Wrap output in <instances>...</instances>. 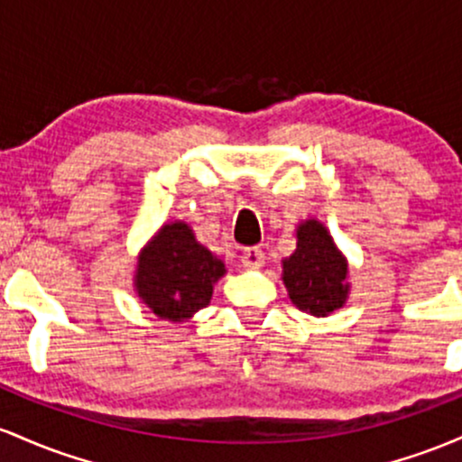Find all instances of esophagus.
Wrapping results in <instances>:
<instances>
[{
	"instance_id": "1",
	"label": "esophagus",
	"mask_w": 462,
	"mask_h": 462,
	"mask_svg": "<svg viewBox=\"0 0 462 462\" xmlns=\"http://www.w3.org/2000/svg\"><path fill=\"white\" fill-rule=\"evenodd\" d=\"M240 259L245 268H259L263 263V251L259 246H248L242 251Z\"/></svg>"
}]
</instances>
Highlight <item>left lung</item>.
Listing matches in <instances>:
<instances>
[{"instance_id":"left-lung-1","label":"left lung","mask_w":462,"mask_h":462,"mask_svg":"<svg viewBox=\"0 0 462 462\" xmlns=\"http://www.w3.org/2000/svg\"><path fill=\"white\" fill-rule=\"evenodd\" d=\"M297 251L283 259V283L300 312L328 316L343 308L346 262L320 222L308 220L297 231Z\"/></svg>"}]
</instances>
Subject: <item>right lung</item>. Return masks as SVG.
Masks as SVG:
<instances>
[{
	"mask_svg": "<svg viewBox=\"0 0 462 462\" xmlns=\"http://www.w3.org/2000/svg\"><path fill=\"white\" fill-rule=\"evenodd\" d=\"M222 259L199 245L185 222L165 225L137 263V292L159 319L183 320L209 305Z\"/></svg>",
	"mask_w": 462,
	"mask_h": 462,
	"instance_id": "right-lung-1",
	"label": "right lung"
}]
</instances>
